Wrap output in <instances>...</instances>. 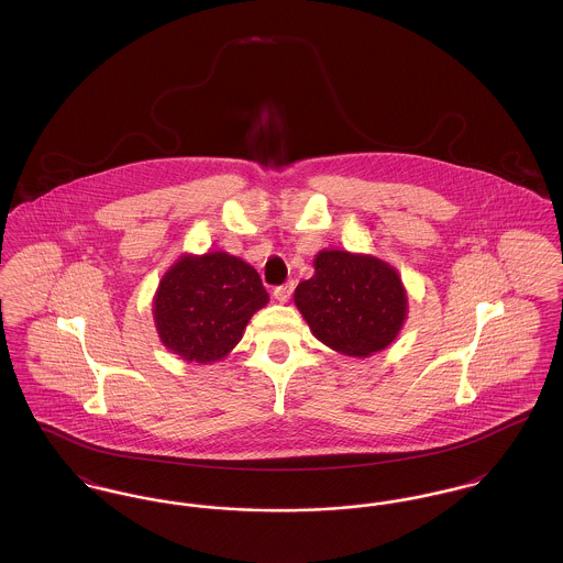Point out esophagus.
<instances>
[{
	"label": "esophagus",
	"mask_w": 563,
	"mask_h": 563,
	"mask_svg": "<svg viewBox=\"0 0 563 563\" xmlns=\"http://www.w3.org/2000/svg\"><path fill=\"white\" fill-rule=\"evenodd\" d=\"M291 294H294V283H287V285H280L274 289V299L280 303H287L291 299Z\"/></svg>",
	"instance_id": "34e87169"
}]
</instances>
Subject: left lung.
Returning <instances> with one entry per match:
<instances>
[{
  "label": "left lung",
  "instance_id": "8db88e82",
  "mask_svg": "<svg viewBox=\"0 0 563 563\" xmlns=\"http://www.w3.org/2000/svg\"><path fill=\"white\" fill-rule=\"evenodd\" d=\"M295 306L312 335L340 354L367 358L388 349L407 319V291L388 262L322 249L314 276L299 283Z\"/></svg>",
  "mask_w": 563,
  "mask_h": 563
}]
</instances>
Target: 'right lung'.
I'll use <instances>...</instances> for the list:
<instances>
[{
	"mask_svg": "<svg viewBox=\"0 0 563 563\" xmlns=\"http://www.w3.org/2000/svg\"><path fill=\"white\" fill-rule=\"evenodd\" d=\"M269 301L257 269L225 251L181 255L154 295L162 344L188 363L225 358L251 317Z\"/></svg>",
	"mask_w": 563,
	"mask_h": 563,
	"instance_id": "add662e5",
	"label": "right lung"
}]
</instances>
